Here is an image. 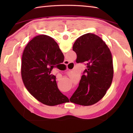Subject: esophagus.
I'll use <instances>...</instances> for the list:
<instances>
[{"label": "esophagus", "mask_w": 133, "mask_h": 133, "mask_svg": "<svg viewBox=\"0 0 133 133\" xmlns=\"http://www.w3.org/2000/svg\"><path fill=\"white\" fill-rule=\"evenodd\" d=\"M64 64L65 65H66V66H67V65H68L69 64H70V63H69V62L67 61V60H65L64 62Z\"/></svg>", "instance_id": "34e87169"}]
</instances>
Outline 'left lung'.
Returning a JSON list of instances; mask_svg holds the SVG:
<instances>
[{"instance_id": "obj_1", "label": "left lung", "mask_w": 133, "mask_h": 133, "mask_svg": "<svg viewBox=\"0 0 133 133\" xmlns=\"http://www.w3.org/2000/svg\"><path fill=\"white\" fill-rule=\"evenodd\" d=\"M73 50L77 55L76 63L85 62L87 69L70 101L84 106L93 105L105 96L111 86L113 78L111 53L102 38L90 33L78 37Z\"/></svg>"}]
</instances>
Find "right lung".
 Wrapping results in <instances>:
<instances>
[{"label": "right lung", "instance_id": "add662e5", "mask_svg": "<svg viewBox=\"0 0 133 133\" xmlns=\"http://www.w3.org/2000/svg\"><path fill=\"white\" fill-rule=\"evenodd\" d=\"M64 61V55L52 37L39 35L24 49L21 75L28 91L39 102L50 106L66 103L69 98L57 88L56 76L51 74L55 65Z\"/></svg>", "mask_w": 133, "mask_h": 133}]
</instances>
